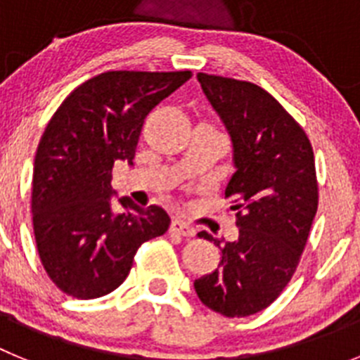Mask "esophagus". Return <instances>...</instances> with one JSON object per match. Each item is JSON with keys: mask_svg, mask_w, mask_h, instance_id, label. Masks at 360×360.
<instances>
[{"mask_svg": "<svg viewBox=\"0 0 360 360\" xmlns=\"http://www.w3.org/2000/svg\"><path fill=\"white\" fill-rule=\"evenodd\" d=\"M171 232H173V234H178V236L191 238V236H195L196 231L193 225H189L187 221H184V219L176 218L173 219V224H171Z\"/></svg>", "mask_w": 360, "mask_h": 360, "instance_id": "obj_1", "label": "esophagus"}]
</instances>
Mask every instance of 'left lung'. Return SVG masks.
<instances>
[{"label":"left lung","mask_w":360,"mask_h":360,"mask_svg":"<svg viewBox=\"0 0 360 360\" xmlns=\"http://www.w3.org/2000/svg\"><path fill=\"white\" fill-rule=\"evenodd\" d=\"M202 90L232 141L234 174L225 189L240 236L219 247L218 269L195 281L200 301L225 317L274 303L294 276L316 218L314 151L303 128L269 91L238 79L198 73Z\"/></svg>","instance_id":"8db88e82"}]
</instances>
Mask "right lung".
Masks as SVG:
<instances>
[{"label": "right lung", "mask_w": 360, "mask_h": 360, "mask_svg": "<svg viewBox=\"0 0 360 360\" xmlns=\"http://www.w3.org/2000/svg\"><path fill=\"white\" fill-rule=\"evenodd\" d=\"M184 72H104L77 86L57 108L37 146L32 219L49 278L77 299L103 297L128 278L144 241L162 236L171 218L158 205L122 196L113 212L111 171L133 164L144 119L189 81Z\"/></svg>", "instance_id": "1"}]
</instances>
